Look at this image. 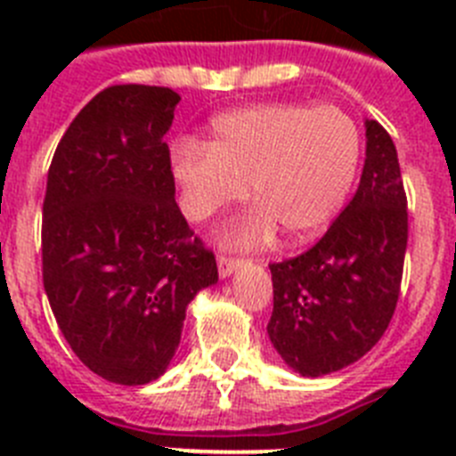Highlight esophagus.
Here are the masks:
<instances>
[{
    "label": "esophagus",
    "instance_id": "34e87169",
    "mask_svg": "<svg viewBox=\"0 0 456 456\" xmlns=\"http://www.w3.org/2000/svg\"><path fill=\"white\" fill-rule=\"evenodd\" d=\"M241 265V260H235V257H228V256H219L216 257V267H219V276L221 278H228L237 267Z\"/></svg>",
    "mask_w": 456,
    "mask_h": 456
}]
</instances>
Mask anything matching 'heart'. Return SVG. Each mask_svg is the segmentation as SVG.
Returning <instances> with one entry per match:
<instances>
[{"instance_id":"heart-1","label":"heart","mask_w":456,"mask_h":456,"mask_svg":"<svg viewBox=\"0 0 456 456\" xmlns=\"http://www.w3.org/2000/svg\"><path fill=\"white\" fill-rule=\"evenodd\" d=\"M361 164V132L338 107L272 102L235 109L212 125V141H180L171 152L184 215L208 221L241 203L256 208L228 235L256 247L276 235H320L347 200Z\"/></svg>"}]
</instances>
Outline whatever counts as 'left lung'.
<instances>
[{"label": "left lung", "mask_w": 456, "mask_h": 456, "mask_svg": "<svg viewBox=\"0 0 456 456\" xmlns=\"http://www.w3.org/2000/svg\"><path fill=\"white\" fill-rule=\"evenodd\" d=\"M365 164L354 199L315 247L269 265V340L301 377L356 363L381 340L397 305L409 215L397 151L365 120Z\"/></svg>", "instance_id": "obj_1"}]
</instances>
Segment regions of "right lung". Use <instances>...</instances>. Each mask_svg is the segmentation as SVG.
<instances>
[{"mask_svg": "<svg viewBox=\"0 0 456 456\" xmlns=\"http://www.w3.org/2000/svg\"><path fill=\"white\" fill-rule=\"evenodd\" d=\"M180 95L100 91L56 146L43 203V285L70 349L98 377L143 386L167 372L187 305L219 281L215 253L175 203Z\"/></svg>", "mask_w": 456, "mask_h": 456, "instance_id": "right-lung-1", "label": "right lung"}]
</instances>
